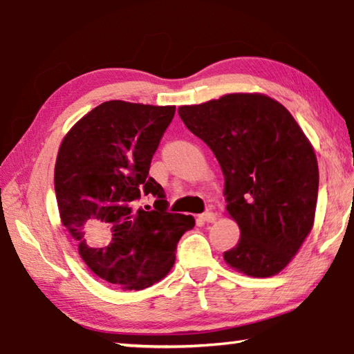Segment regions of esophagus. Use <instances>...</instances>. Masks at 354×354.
I'll list each match as a JSON object with an SVG mask.
<instances>
[{
  "label": "esophagus",
  "instance_id": "1",
  "mask_svg": "<svg viewBox=\"0 0 354 354\" xmlns=\"http://www.w3.org/2000/svg\"><path fill=\"white\" fill-rule=\"evenodd\" d=\"M201 220H203V221H205V223H215V220H216V215L214 214V212L207 210V212H204V214L201 215Z\"/></svg>",
  "mask_w": 354,
  "mask_h": 354
}]
</instances>
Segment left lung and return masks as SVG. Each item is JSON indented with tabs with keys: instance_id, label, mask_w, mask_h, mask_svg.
Listing matches in <instances>:
<instances>
[{
	"instance_id": "obj_1",
	"label": "left lung",
	"mask_w": 354,
	"mask_h": 354,
	"mask_svg": "<svg viewBox=\"0 0 354 354\" xmlns=\"http://www.w3.org/2000/svg\"><path fill=\"white\" fill-rule=\"evenodd\" d=\"M178 113L223 170L226 210L240 227L224 260L250 277L279 274L314 224L319 167L310 140L283 105L259 93L226 94Z\"/></svg>"
}]
</instances>
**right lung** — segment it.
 I'll return each mask as SVG.
<instances>
[{
  "label": "right lung",
  "mask_w": 354,
  "mask_h": 354,
  "mask_svg": "<svg viewBox=\"0 0 354 354\" xmlns=\"http://www.w3.org/2000/svg\"><path fill=\"white\" fill-rule=\"evenodd\" d=\"M175 106L104 102L62 140L54 185L62 224L88 268L122 289H145L175 265L179 239L195 226L171 214L164 189L149 176L151 158ZM156 198V210L137 205Z\"/></svg>",
  "instance_id": "obj_1"
}]
</instances>
